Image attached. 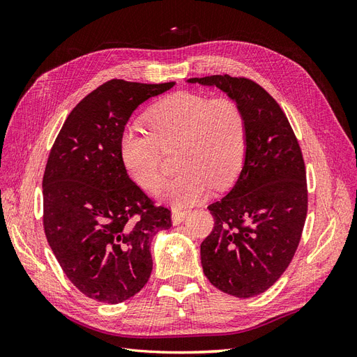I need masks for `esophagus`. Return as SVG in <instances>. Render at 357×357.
I'll use <instances>...</instances> for the list:
<instances>
[{"instance_id": "34e87169", "label": "esophagus", "mask_w": 357, "mask_h": 357, "mask_svg": "<svg viewBox=\"0 0 357 357\" xmlns=\"http://www.w3.org/2000/svg\"><path fill=\"white\" fill-rule=\"evenodd\" d=\"M186 215H188V211L180 210V208H174L171 211V220L174 225H180L183 220L186 219Z\"/></svg>"}]
</instances>
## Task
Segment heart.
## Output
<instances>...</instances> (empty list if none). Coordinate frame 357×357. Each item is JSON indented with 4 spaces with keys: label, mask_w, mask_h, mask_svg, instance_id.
I'll return each instance as SVG.
<instances>
[{
    "label": "heart",
    "mask_w": 357,
    "mask_h": 357,
    "mask_svg": "<svg viewBox=\"0 0 357 357\" xmlns=\"http://www.w3.org/2000/svg\"><path fill=\"white\" fill-rule=\"evenodd\" d=\"M147 123L152 134L138 125L123 129L119 155L138 186L155 190L164 178L159 146L165 150L178 146L180 172L159 188V201L189 207L210 188L226 189L238 177L245 159L247 128L234 100L177 92L150 109Z\"/></svg>",
    "instance_id": "heart-1"
}]
</instances>
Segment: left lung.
Listing matches in <instances>:
<instances>
[{"label":"left lung","instance_id":"8db88e82","mask_svg":"<svg viewBox=\"0 0 357 357\" xmlns=\"http://www.w3.org/2000/svg\"><path fill=\"white\" fill-rule=\"evenodd\" d=\"M218 88L245 117L244 165L232 189L208 205L211 234L201 243L210 283L236 298L261 295L294 257L307 215L305 165L277 101L257 83L231 75L188 79Z\"/></svg>","mask_w":357,"mask_h":357}]
</instances>
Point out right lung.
<instances>
[{"mask_svg": "<svg viewBox=\"0 0 357 357\" xmlns=\"http://www.w3.org/2000/svg\"><path fill=\"white\" fill-rule=\"evenodd\" d=\"M176 82L110 80L74 107L43 177L45 232L63 273L83 295L119 304L144 287L153 268L150 241L171 228L129 178L119 142L132 113Z\"/></svg>", "mask_w": 357, "mask_h": 357, "instance_id": "obj_1", "label": "right lung"}]
</instances>
